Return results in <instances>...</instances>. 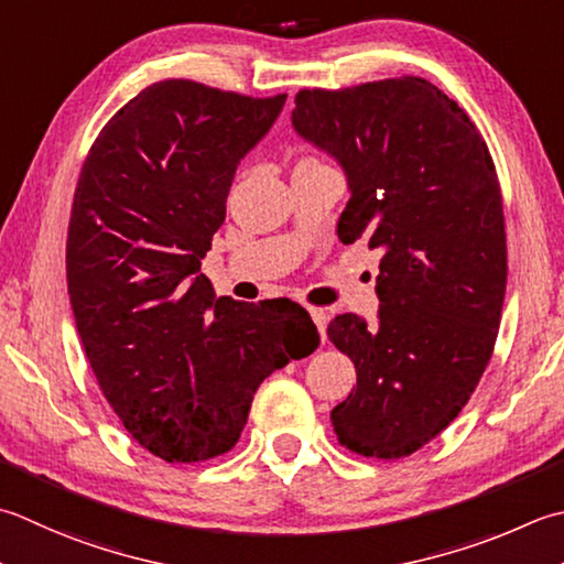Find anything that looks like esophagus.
Returning a JSON list of instances; mask_svg holds the SVG:
<instances>
[{"mask_svg": "<svg viewBox=\"0 0 564 564\" xmlns=\"http://www.w3.org/2000/svg\"><path fill=\"white\" fill-rule=\"evenodd\" d=\"M311 317L315 319V325L319 329V337L325 341V329H327V311L325 307H311Z\"/></svg>", "mask_w": 564, "mask_h": 564, "instance_id": "1", "label": "esophagus"}]
</instances>
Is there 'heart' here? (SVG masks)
Returning <instances> with one entry per match:
<instances>
[{
  "mask_svg": "<svg viewBox=\"0 0 564 564\" xmlns=\"http://www.w3.org/2000/svg\"><path fill=\"white\" fill-rule=\"evenodd\" d=\"M303 161H315V159H303Z\"/></svg>",
  "mask_w": 564,
  "mask_h": 564,
  "instance_id": "1",
  "label": "heart"
}]
</instances>
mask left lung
<instances>
[{
    "instance_id": "left-lung-1",
    "label": "left lung",
    "mask_w": 564,
    "mask_h": 564,
    "mask_svg": "<svg viewBox=\"0 0 564 564\" xmlns=\"http://www.w3.org/2000/svg\"><path fill=\"white\" fill-rule=\"evenodd\" d=\"M293 127L347 173L337 237L381 251L379 325H327L357 367L329 417L357 455L408 457L455 421L494 355L509 275L494 159L465 109L415 75L301 90Z\"/></svg>"
}]
</instances>
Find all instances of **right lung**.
Wrapping results in <instances>:
<instances>
[{"label": "right lung", "instance_id": "add662e5", "mask_svg": "<svg viewBox=\"0 0 564 564\" xmlns=\"http://www.w3.org/2000/svg\"><path fill=\"white\" fill-rule=\"evenodd\" d=\"M283 105L153 83L102 127L77 178L65 245L77 335L121 425L165 462L229 452L259 383L319 345L297 303L217 297L200 273L237 163Z\"/></svg>", "mask_w": 564, "mask_h": 564}]
</instances>
